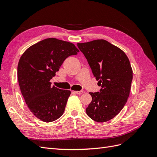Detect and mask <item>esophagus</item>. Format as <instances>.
I'll list each match as a JSON object with an SVG mask.
<instances>
[{
    "mask_svg": "<svg viewBox=\"0 0 157 157\" xmlns=\"http://www.w3.org/2000/svg\"><path fill=\"white\" fill-rule=\"evenodd\" d=\"M75 94H82L83 93V91H82V90H81V91H75L74 92Z\"/></svg>",
    "mask_w": 157,
    "mask_h": 157,
    "instance_id": "34e87169",
    "label": "esophagus"
}]
</instances>
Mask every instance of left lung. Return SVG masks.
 Instances as JSON below:
<instances>
[{
    "label": "left lung",
    "mask_w": 157,
    "mask_h": 157,
    "mask_svg": "<svg viewBox=\"0 0 157 157\" xmlns=\"http://www.w3.org/2000/svg\"><path fill=\"white\" fill-rule=\"evenodd\" d=\"M86 58L100 91L90 92L92 100L86 109L88 116L98 122L112 119L121 112L130 95L133 71L121 49L105 40L78 43Z\"/></svg>",
    "instance_id": "8db88e82"
}]
</instances>
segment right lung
Wrapping results in <instances>:
<instances>
[{"label": "right lung", "mask_w": 157, "mask_h": 157, "mask_svg": "<svg viewBox=\"0 0 157 157\" xmlns=\"http://www.w3.org/2000/svg\"><path fill=\"white\" fill-rule=\"evenodd\" d=\"M79 50L73 43L49 38L32 45L22 54L17 65L21 92L31 112L45 122L63 115L70 90L51 86L65 59Z\"/></svg>", "instance_id": "right-lung-1"}]
</instances>
